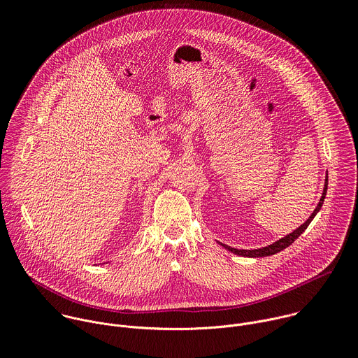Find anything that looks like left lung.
Instances as JSON below:
<instances>
[{
	"mask_svg": "<svg viewBox=\"0 0 358 358\" xmlns=\"http://www.w3.org/2000/svg\"><path fill=\"white\" fill-rule=\"evenodd\" d=\"M327 184H329V176L326 174V180H324V189H323V194H322V198L317 203L316 210L312 213V215L309 217V220L306 221L304 224H301L299 228H296L293 232H290L289 235L278 239L276 242L268 245V246H264V248H259V249H236V248H231L225 243H221L218 242L222 248L228 249L229 252L235 253V255H239V257H245V258H265V257H271V255H275L283 249H286L289 245H292L306 229H308V227L310 225V222L313 221V218L317 215V213L320 211L323 202H324V198H326V194H327Z\"/></svg>",
	"mask_w": 358,
	"mask_h": 358,
	"instance_id": "1",
	"label": "left lung"
}]
</instances>
